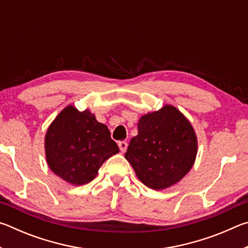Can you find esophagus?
Masks as SVG:
<instances>
[{"label":"esophagus","mask_w":248,"mask_h":248,"mask_svg":"<svg viewBox=\"0 0 248 248\" xmlns=\"http://www.w3.org/2000/svg\"><path fill=\"white\" fill-rule=\"evenodd\" d=\"M118 146H119L121 152H125V151H127V149H128V143L125 141H119Z\"/></svg>","instance_id":"obj_1"}]
</instances>
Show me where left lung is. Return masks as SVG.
<instances>
[{
    "instance_id": "left-lung-1",
    "label": "left lung",
    "mask_w": 248,
    "mask_h": 248,
    "mask_svg": "<svg viewBox=\"0 0 248 248\" xmlns=\"http://www.w3.org/2000/svg\"><path fill=\"white\" fill-rule=\"evenodd\" d=\"M197 137L191 124L170 105L142 116L124 157L142 183L161 190L178 183L194 165Z\"/></svg>"
}]
</instances>
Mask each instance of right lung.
<instances>
[{
    "instance_id": "obj_1",
    "label": "right lung",
    "mask_w": 248,
    "mask_h": 248,
    "mask_svg": "<svg viewBox=\"0 0 248 248\" xmlns=\"http://www.w3.org/2000/svg\"><path fill=\"white\" fill-rule=\"evenodd\" d=\"M47 163L66 183L84 185L93 180L103 163L119 152L106 124L86 109L65 107L49 125L45 138Z\"/></svg>"
}]
</instances>
